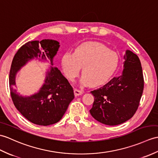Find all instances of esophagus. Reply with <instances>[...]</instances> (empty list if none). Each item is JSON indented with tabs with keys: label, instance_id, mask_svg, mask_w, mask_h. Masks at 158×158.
<instances>
[{
	"label": "esophagus",
	"instance_id": "esophagus-1",
	"mask_svg": "<svg viewBox=\"0 0 158 158\" xmlns=\"http://www.w3.org/2000/svg\"><path fill=\"white\" fill-rule=\"evenodd\" d=\"M74 93H75V96H80V95H81V94H83L82 91H80V90L77 89H74Z\"/></svg>",
	"mask_w": 158,
	"mask_h": 158
}]
</instances>
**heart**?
<instances>
[{"label":"heart","instance_id":"b5f03b06","mask_svg":"<svg viewBox=\"0 0 158 158\" xmlns=\"http://www.w3.org/2000/svg\"><path fill=\"white\" fill-rule=\"evenodd\" d=\"M118 56L114 51L97 42L79 46L73 54L67 52L62 58V68L66 77L73 80L82 68V85H102L113 75L118 64Z\"/></svg>","mask_w":158,"mask_h":158}]
</instances>
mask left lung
<instances>
[{"label":"left lung","mask_w":158,"mask_h":158,"mask_svg":"<svg viewBox=\"0 0 158 158\" xmlns=\"http://www.w3.org/2000/svg\"><path fill=\"white\" fill-rule=\"evenodd\" d=\"M123 59V70L120 75L91 91L94 97L91 115L106 125H118L131 118L143 91V76L138 56L126 50Z\"/></svg>","instance_id":"8db88e82"}]
</instances>
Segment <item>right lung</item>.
<instances>
[{"mask_svg": "<svg viewBox=\"0 0 158 158\" xmlns=\"http://www.w3.org/2000/svg\"><path fill=\"white\" fill-rule=\"evenodd\" d=\"M60 48L59 42L45 39L29 42L18 50L13 59L9 73V87L13 104L25 118L38 125L48 126L58 123L74 99V92L68 80L57 67L54 58ZM36 59L49 62L45 82L38 93L23 97L14 88L16 75L29 61Z\"/></svg>", "mask_w": 158, "mask_h": 158, "instance_id": "right-lung-1", "label": "right lung"}]
</instances>
